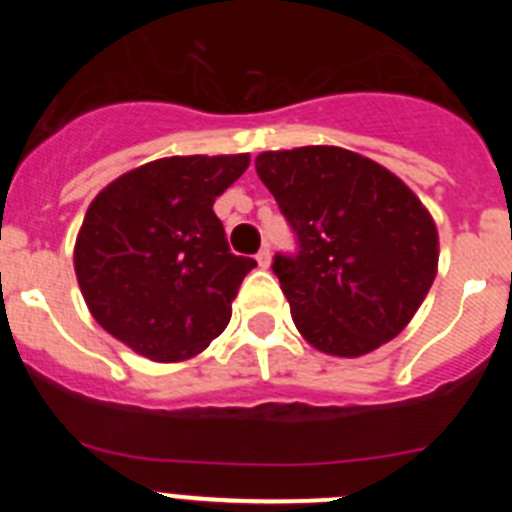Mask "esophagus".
Returning a JSON list of instances; mask_svg holds the SVG:
<instances>
[{"label": "esophagus", "instance_id": "34e87169", "mask_svg": "<svg viewBox=\"0 0 512 512\" xmlns=\"http://www.w3.org/2000/svg\"><path fill=\"white\" fill-rule=\"evenodd\" d=\"M256 261H259L261 269H269V264H271V251H269V246H264L259 253H256Z\"/></svg>", "mask_w": 512, "mask_h": 512}]
</instances>
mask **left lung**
<instances>
[{
    "label": "left lung",
    "instance_id": "left-lung-1",
    "mask_svg": "<svg viewBox=\"0 0 512 512\" xmlns=\"http://www.w3.org/2000/svg\"><path fill=\"white\" fill-rule=\"evenodd\" d=\"M256 174L300 243L274 274L302 338L341 359L392 341L438 271L436 223L413 189L338 146L264 151Z\"/></svg>",
    "mask_w": 512,
    "mask_h": 512
}]
</instances>
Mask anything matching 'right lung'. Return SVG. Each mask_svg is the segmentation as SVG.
I'll list each match as a JSON object with an SVG mask.
<instances>
[{"instance_id": "add662e5", "label": "right lung", "mask_w": 512, "mask_h": 512, "mask_svg": "<svg viewBox=\"0 0 512 512\" xmlns=\"http://www.w3.org/2000/svg\"><path fill=\"white\" fill-rule=\"evenodd\" d=\"M251 164L235 156H171L117 176L89 205L74 269L89 312L153 361H187L225 330L243 277L215 197Z\"/></svg>"}]
</instances>
